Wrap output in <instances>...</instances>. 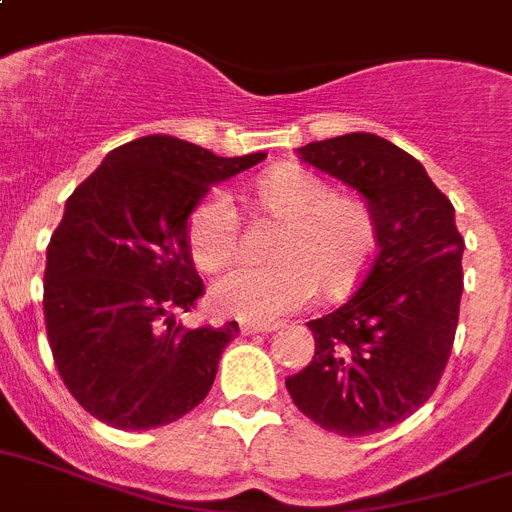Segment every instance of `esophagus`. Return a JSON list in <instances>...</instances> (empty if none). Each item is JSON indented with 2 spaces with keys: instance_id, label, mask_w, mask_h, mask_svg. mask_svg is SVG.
I'll list each match as a JSON object with an SVG mask.
<instances>
[{
  "instance_id": "obj_1",
  "label": "esophagus",
  "mask_w": 512,
  "mask_h": 512,
  "mask_svg": "<svg viewBox=\"0 0 512 512\" xmlns=\"http://www.w3.org/2000/svg\"><path fill=\"white\" fill-rule=\"evenodd\" d=\"M279 323H264V321H240V331L243 334H269L277 331Z\"/></svg>"
}]
</instances>
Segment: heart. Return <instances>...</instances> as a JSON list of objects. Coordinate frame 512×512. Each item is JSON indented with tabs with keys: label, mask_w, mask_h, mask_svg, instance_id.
<instances>
[{
	"label": "heart",
	"mask_w": 512,
	"mask_h": 512,
	"mask_svg": "<svg viewBox=\"0 0 512 512\" xmlns=\"http://www.w3.org/2000/svg\"><path fill=\"white\" fill-rule=\"evenodd\" d=\"M256 199L285 230L272 248L277 261L235 266L209 290L212 305L243 321H272L300 310L318 287L331 298L357 287L375 253V217L355 196L336 194L321 176L279 168L256 186ZM186 240L194 264L217 272L238 251L240 217L233 196L214 189L189 214Z\"/></svg>",
	"instance_id": "obj_1"
}]
</instances>
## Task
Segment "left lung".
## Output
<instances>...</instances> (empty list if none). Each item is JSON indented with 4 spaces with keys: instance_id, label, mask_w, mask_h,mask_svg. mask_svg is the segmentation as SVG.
<instances>
[{
    "instance_id": "left-lung-1",
    "label": "left lung",
    "mask_w": 512,
    "mask_h": 512,
    "mask_svg": "<svg viewBox=\"0 0 512 512\" xmlns=\"http://www.w3.org/2000/svg\"><path fill=\"white\" fill-rule=\"evenodd\" d=\"M298 155L368 199L378 253L342 308L308 321L316 355L285 386L323 430L373 435L438 388L456 339L464 238L451 199L388 139L355 131Z\"/></svg>"
}]
</instances>
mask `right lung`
I'll return each mask as SVG.
<instances>
[{"mask_svg": "<svg viewBox=\"0 0 512 512\" xmlns=\"http://www.w3.org/2000/svg\"><path fill=\"white\" fill-rule=\"evenodd\" d=\"M264 157L152 134L108 152L67 199L46 248L43 318L61 381L100 422L150 430L209 393L238 323L186 331L173 318L204 295L186 225L214 183Z\"/></svg>", "mask_w": 512, "mask_h": 512, "instance_id": "obj_1", "label": "right lung"}]
</instances>
